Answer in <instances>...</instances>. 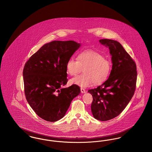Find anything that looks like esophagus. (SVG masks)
<instances>
[{
    "label": "esophagus",
    "instance_id": "34e87169",
    "mask_svg": "<svg viewBox=\"0 0 152 152\" xmlns=\"http://www.w3.org/2000/svg\"><path fill=\"white\" fill-rule=\"evenodd\" d=\"M80 89H81V93L84 94V93H86V92L85 89H84V88H81Z\"/></svg>",
    "mask_w": 152,
    "mask_h": 152
}]
</instances>
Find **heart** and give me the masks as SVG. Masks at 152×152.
Here are the masks:
<instances>
[{"instance_id": "1", "label": "heart", "mask_w": 152, "mask_h": 152, "mask_svg": "<svg viewBox=\"0 0 152 152\" xmlns=\"http://www.w3.org/2000/svg\"><path fill=\"white\" fill-rule=\"evenodd\" d=\"M112 69L110 60L97 51L88 50L79 53L77 60L69 58L66 64V72L76 76L83 69L84 74L70 80L71 84L81 87L99 85L107 78Z\"/></svg>"}]
</instances>
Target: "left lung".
<instances>
[{"mask_svg": "<svg viewBox=\"0 0 152 152\" xmlns=\"http://www.w3.org/2000/svg\"><path fill=\"white\" fill-rule=\"evenodd\" d=\"M99 42L109 47L112 69L108 80L88 92L93 97V116L105 121L118 116L129 102L136 89L137 72L134 61L119 42L107 39Z\"/></svg>", "mask_w": 152, "mask_h": 152, "instance_id": "8db88e82", "label": "left lung"}]
</instances>
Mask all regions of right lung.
<instances>
[{
  "label": "right lung",
  "instance_id": "obj_1",
  "mask_svg": "<svg viewBox=\"0 0 152 152\" xmlns=\"http://www.w3.org/2000/svg\"><path fill=\"white\" fill-rule=\"evenodd\" d=\"M80 46L72 40L45 44L26 63L23 72L24 94L30 107L44 120L62 118L80 88L67 83L66 64Z\"/></svg>",
  "mask_w": 152,
  "mask_h": 152
}]
</instances>
